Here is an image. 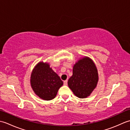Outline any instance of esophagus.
I'll list each match as a JSON object with an SVG mask.
<instances>
[{"label":"esophagus","instance_id":"obj_1","mask_svg":"<svg viewBox=\"0 0 130 130\" xmlns=\"http://www.w3.org/2000/svg\"><path fill=\"white\" fill-rule=\"evenodd\" d=\"M67 84H68V80H66L63 81V84L67 85Z\"/></svg>","mask_w":130,"mask_h":130}]
</instances>
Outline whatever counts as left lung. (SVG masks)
Segmentation results:
<instances>
[{
  "mask_svg": "<svg viewBox=\"0 0 130 130\" xmlns=\"http://www.w3.org/2000/svg\"><path fill=\"white\" fill-rule=\"evenodd\" d=\"M98 73L93 61L85 56L74 65L73 75L68 82L73 93L79 98L88 97L96 87Z\"/></svg>",
  "mask_w": 130,
  "mask_h": 130,
  "instance_id": "1",
  "label": "left lung"
}]
</instances>
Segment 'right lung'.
<instances>
[{
  "mask_svg": "<svg viewBox=\"0 0 130 130\" xmlns=\"http://www.w3.org/2000/svg\"><path fill=\"white\" fill-rule=\"evenodd\" d=\"M31 85L35 93L40 98L50 101L56 96L63 82L59 76L50 67L48 63L40 62L33 69Z\"/></svg>",
  "mask_w": 130,
  "mask_h": 130,
  "instance_id": "add662e5",
  "label": "right lung"
}]
</instances>
